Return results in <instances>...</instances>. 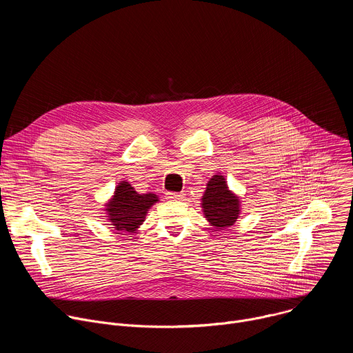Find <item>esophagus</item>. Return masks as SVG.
I'll use <instances>...</instances> for the list:
<instances>
[{
    "instance_id": "esophagus-1",
    "label": "esophagus",
    "mask_w": 353,
    "mask_h": 353,
    "mask_svg": "<svg viewBox=\"0 0 353 353\" xmlns=\"http://www.w3.org/2000/svg\"><path fill=\"white\" fill-rule=\"evenodd\" d=\"M184 196H185L184 192H172V191L166 192V198L170 201H181L184 199Z\"/></svg>"
}]
</instances>
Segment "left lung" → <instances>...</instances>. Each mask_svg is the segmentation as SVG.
<instances>
[{
	"mask_svg": "<svg viewBox=\"0 0 353 353\" xmlns=\"http://www.w3.org/2000/svg\"><path fill=\"white\" fill-rule=\"evenodd\" d=\"M204 215L216 229L232 226L240 214L239 198L228 190L223 176L215 174L207 184L203 196Z\"/></svg>",
	"mask_w": 353,
	"mask_h": 353,
	"instance_id": "obj_1",
	"label": "left lung"
}]
</instances>
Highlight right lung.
Masks as SVG:
<instances>
[{
    "label": "right lung",
    "instance_id": "1",
    "mask_svg": "<svg viewBox=\"0 0 353 353\" xmlns=\"http://www.w3.org/2000/svg\"><path fill=\"white\" fill-rule=\"evenodd\" d=\"M158 203V196L152 192L138 194L134 187L121 181L114 191V196L108 204L109 221L117 230L135 232L145 221L148 210Z\"/></svg>",
    "mask_w": 353,
    "mask_h": 353
}]
</instances>
